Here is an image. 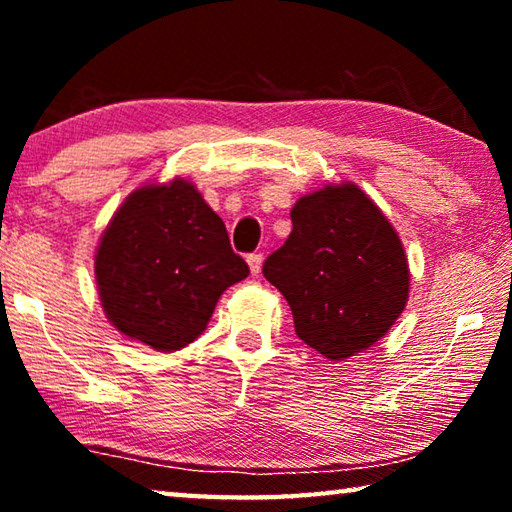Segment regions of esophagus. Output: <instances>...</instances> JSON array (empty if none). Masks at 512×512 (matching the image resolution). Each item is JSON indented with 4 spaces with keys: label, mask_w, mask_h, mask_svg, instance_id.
I'll list each match as a JSON object with an SVG mask.
<instances>
[{
    "label": "esophagus",
    "mask_w": 512,
    "mask_h": 512,
    "mask_svg": "<svg viewBox=\"0 0 512 512\" xmlns=\"http://www.w3.org/2000/svg\"><path fill=\"white\" fill-rule=\"evenodd\" d=\"M262 262H264V255H262V253H253V255H248V266H250V273L257 275L259 271H262Z\"/></svg>",
    "instance_id": "1"
}]
</instances>
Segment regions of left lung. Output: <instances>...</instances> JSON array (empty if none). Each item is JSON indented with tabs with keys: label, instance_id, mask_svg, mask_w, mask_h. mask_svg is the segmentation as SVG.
I'll use <instances>...</instances> for the list:
<instances>
[{
	"label": "left lung",
	"instance_id": "1",
	"mask_svg": "<svg viewBox=\"0 0 512 512\" xmlns=\"http://www.w3.org/2000/svg\"><path fill=\"white\" fill-rule=\"evenodd\" d=\"M291 223L262 273L287 298L296 334L329 361L372 348L409 300V262L393 225L350 183L302 196Z\"/></svg>",
	"mask_w": 512,
	"mask_h": 512
}]
</instances>
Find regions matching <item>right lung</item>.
Masks as SVG:
<instances>
[{
	"label": "right lung",
	"mask_w": 512,
	"mask_h": 512,
	"mask_svg": "<svg viewBox=\"0 0 512 512\" xmlns=\"http://www.w3.org/2000/svg\"><path fill=\"white\" fill-rule=\"evenodd\" d=\"M248 273L221 216L183 178L135 189L94 257L110 323L158 352L198 339L221 293Z\"/></svg>",
	"instance_id": "right-lung-1"
}]
</instances>
